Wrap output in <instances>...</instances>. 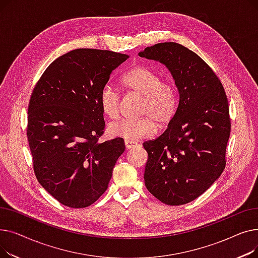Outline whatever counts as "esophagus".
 Segmentation results:
<instances>
[{
	"instance_id": "esophagus-1",
	"label": "esophagus",
	"mask_w": 258,
	"mask_h": 258,
	"mask_svg": "<svg viewBox=\"0 0 258 258\" xmlns=\"http://www.w3.org/2000/svg\"><path fill=\"white\" fill-rule=\"evenodd\" d=\"M124 144H125L126 150H132L133 147L137 146V143H135L134 141H127V140H125V141H124Z\"/></svg>"
}]
</instances>
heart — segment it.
<instances>
[{
	"label": "heart",
	"instance_id": "b5f03b06",
	"mask_svg": "<svg viewBox=\"0 0 258 258\" xmlns=\"http://www.w3.org/2000/svg\"><path fill=\"white\" fill-rule=\"evenodd\" d=\"M121 86L143 98L139 119H121L107 126V134L114 138L138 141L151 137L159 127H166L172 121L178 108V92L170 81L145 64L131 68L120 79ZM99 105L108 118H116L119 113V94L110 86L102 88Z\"/></svg>",
	"mask_w": 258,
	"mask_h": 258
}]
</instances>
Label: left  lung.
I'll return each instance as SVG.
<instances>
[{"mask_svg":"<svg viewBox=\"0 0 258 258\" xmlns=\"http://www.w3.org/2000/svg\"><path fill=\"white\" fill-rule=\"evenodd\" d=\"M139 55L164 64L179 93L165 132L143 143L145 186L166 205H184L204 194L225 168L231 128L226 93L211 68L180 44L160 43Z\"/></svg>","mask_w":258,"mask_h":258,"instance_id":"1","label":"left lung"}]
</instances>
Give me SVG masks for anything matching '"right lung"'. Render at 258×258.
<instances>
[{"instance_id": "obj_1", "label": "right lung", "mask_w": 258, "mask_h": 258, "mask_svg": "<svg viewBox=\"0 0 258 258\" xmlns=\"http://www.w3.org/2000/svg\"><path fill=\"white\" fill-rule=\"evenodd\" d=\"M130 55L75 49L54 60L28 106V137L36 179L59 203L85 208L107 189L124 140L98 142L103 134L99 94Z\"/></svg>"}]
</instances>
